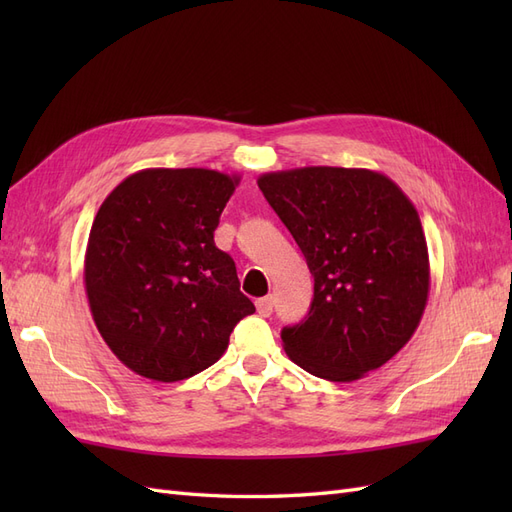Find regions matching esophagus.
Masks as SVG:
<instances>
[{"instance_id":"34e87169","label":"esophagus","mask_w":512,"mask_h":512,"mask_svg":"<svg viewBox=\"0 0 512 512\" xmlns=\"http://www.w3.org/2000/svg\"><path fill=\"white\" fill-rule=\"evenodd\" d=\"M256 309L260 316H269L273 312V297L269 294V297H262L256 301Z\"/></svg>"}]
</instances>
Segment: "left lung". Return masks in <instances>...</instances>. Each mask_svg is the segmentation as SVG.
Returning a JSON list of instances; mask_svg holds the SVG:
<instances>
[{
    "instance_id": "left-lung-1",
    "label": "left lung",
    "mask_w": 512,
    "mask_h": 512,
    "mask_svg": "<svg viewBox=\"0 0 512 512\" xmlns=\"http://www.w3.org/2000/svg\"><path fill=\"white\" fill-rule=\"evenodd\" d=\"M258 188L314 275L307 318L282 331L290 361L331 382L391 361L429 297L427 241L410 198L376 170L339 166L265 173Z\"/></svg>"
}]
</instances>
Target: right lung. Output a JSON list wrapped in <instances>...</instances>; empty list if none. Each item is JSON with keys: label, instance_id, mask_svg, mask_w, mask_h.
<instances>
[{"label": "right lung", "instance_id": "add662e5", "mask_svg": "<svg viewBox=\"0 0 512 512\" xmlns=\"http://www.w3.org/2000/svg\"><path fill=\"white\" fill-rule=\"evenodd\" d=\"M239 181L209 168H145L100 205L85 290L106 346L134 374L156 382L196 376L256 312L239 290L235 260L213 241Z\"/></svg>", "mask_w": 512, "mask_h": 512}]
</instances>
